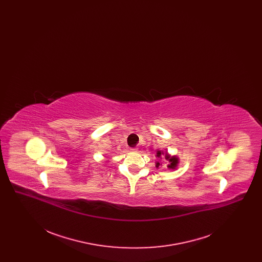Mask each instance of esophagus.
<instances>
[{"label":"esophagus","instance_id":"esophagus-1","mask_svg":"<svg viewBox=\"0 0 262 262\" xmlns=\"http://www.w3.org/2000/svg\"><path fill=\"white\" fill-rule=\"evenodd\" d=\"M130 150H132V151H137V147H133V148H130Z\"/></svg>","mask_w":262,"mask_h":262}]
</instances>
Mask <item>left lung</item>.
I'll return each mask as SVG.
<instances>
[{
  "label": "left lung",
  "instance_id": "8db88e82",
  "mask_svg": "<svg viewBox=\"0 0 262 262\" xmlns=\"http://www.w3.org/2000/svg\"><path fill=\"white\" fill-rule=\"evenodd\" d=\"M157 156H158V157H160V156H161V152H160V151H158V152H157ZM165 157H166V159H168V160H169V162H170V165H168L169 169H174V168L177 167V165H178V159H177L176 157H172V158H170V157H169V155H166ZM159 165H160V164L157 162L156 167H158Z\"/></svg>",
  "mask_w": 262,
  "mask_h": 262
}]
</instances>
